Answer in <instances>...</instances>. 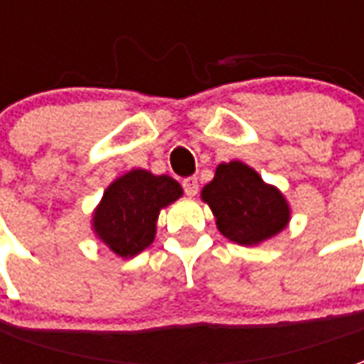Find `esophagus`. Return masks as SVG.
<instances>
[{"instance_id": "obj_1", "label": "esophagus", "mask_w": 364, "mask_h": 364, "mask_svg": "<svg viewBox=\"0 0 364 364\" xmlns=\"http://www.w3.org/2000/svg\"><path fill=\"white\" fill-rule=\"evenodd\" d=\"M183 191H185L189 197H195L198 191L197 177H187V179H183Z\"/></svg>"}]
</instances>
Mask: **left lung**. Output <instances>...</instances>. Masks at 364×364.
<instances>
[{
    "label": "left lung",
    "instance_id": "obj_1",
    "mask_svg": "<svg viewBox=\"0 0 364 364\" xmlns=\"http://www.w3.org/2000/svg\"><path fill=\"white\" fill-rule=\"evenodd\" d=\"M203 200L213 208L222 236L240 245H255L279 234L290 216L281 193L242 161L216 167Z\"/></svg>",
    "mask_w": 364,
    "mask_h": 364
}]
</instances>
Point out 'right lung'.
Returning <instances> with one entry per match:
<instances>
[{"label":"right lung","instance_id":"1","mask_svg":"<svg viewBox=\"0 0 364 364\" xmlns=\"http://www.w3.org/2000/svg\"><path fill=\"white\" fill-rule=\"evenodd\" d=\"M183 195L167 175L132 169L105 191L95 210L97 236L120 257H132L154 242L159 210Z\"/></svg>","mask_w":364,"mask_h":364}]
</instances>
